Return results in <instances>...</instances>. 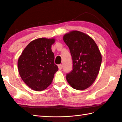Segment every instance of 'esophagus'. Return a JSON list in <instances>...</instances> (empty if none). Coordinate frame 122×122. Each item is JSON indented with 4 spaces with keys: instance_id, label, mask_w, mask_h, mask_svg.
I'll return each mask as SVG.
<instances>
[{
    "instance_id": "obj_1",
    "label": "esophagus",
    "mask_w": 122,
    "mask_h": 122,
    "mask_svg": "<svg viewBox=\"0 0 122 122\" xmlns=\"http://www.w3.org/2000/svg\"><path fill=\"white\" fill-rule=\"evenodd\" d=\"M58 68H59V69L60 70H61L62 69V65H58Z\"/></svg>"
}]
</instances>
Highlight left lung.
Wrapping results in <instances>:
<instances>
[{"label":"left lung","mask_w":122,"mask_h":122,"mask_svg":"<svg viewBox=\"0 0 122 122\" xmlns=\"http://www.w3.org/2000/svg\"><path fill=\"white\" fill-rule=\"evenodd\" d=\"M63 39L69 48L72 70L66 76L68 83L74 89L84 90L94 82L100 68L102 56L91 37L79 31L67 33Z\"/></svg>","instance_id":"8db88e82"}]
</instances>
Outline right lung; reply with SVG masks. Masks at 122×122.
<instances>
[{"instance_id": "right-lung-1", "label": "right lung", "mask_w": 122, "mask_h": 122, "mask_svg": "<svg viewBox=\"0 0 122 122\" xmlns=\"http://www.w3.org/2000/svg\"><path fill=\"white\" fill-rule=\"evenodd\" d=\"M54 38L34 40L24 48L17 62L22 79L32 90L41 91L52 83L58 67L54 63L52 45Z\"/></svg>"}]
</instances>
